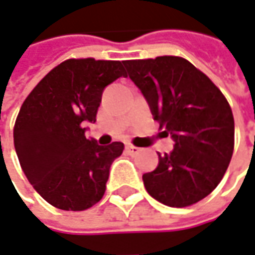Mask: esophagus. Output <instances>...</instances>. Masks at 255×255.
Masks as SVG:
<instances>
[{"instance_id":"esophagus-1","label":"esophagus","mask_w":255,"mask_h":255,"mask_svg":"<svg viewBox=\"0 0 255 255\" xmlns=\"http://www.w3.org/2000/svg\"><path fill=\"white\" fill-rule=\"evenodd\" d=\"M126 149H127V152L129 153V155H138V153L141 152V149H139V148H136V146H134V145H127V146H126Z\"/></svg>"}]
</instances>
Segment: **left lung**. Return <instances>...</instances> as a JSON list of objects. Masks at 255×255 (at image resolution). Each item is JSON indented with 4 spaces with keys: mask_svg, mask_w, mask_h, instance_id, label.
I'll return each mask as SVG.
<instances>
[{
    "mask_svg": "<svg viewBox=\"0 0 255 255\" xmlns=\"http://www.w3.org/2000/svg\"><path fill=\"white\" fill-rule=\"evenodd\" d=\"M123 64L148 100L153 119L174 139L170 153H159L156 169L142 176L146 191L167 207L197 204L221 183L233 155L230 105L221 89L183 57Z\"/></svg>",
    "mask_w": 255,
    "mask_h": 255,
    "instance_id": "obj_1",
    "label": "left lung"
}]
</instances>
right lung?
I'll list each match as a JSON object with an SVG mask.
<instances>
[{
    "label": "right lung",
    "mask_w": 255,
    "mask_h": 255,
    "mask_svg": "<svg viewBox=\"0 0 255 255\" xmlns=\"http://www.w3.org/2000/svg\"><path fill=\"white\" fill-rule=\"evenodd\" d=\"M127 77L121 61L69 58L33 88L19 110L13 143L20 167L48 204L85 211L103 198L123 142L98 145L84 124L96 121L103 89Z\"/></svg>",
    "instance_id": "add662e5"
}]
</instances>
